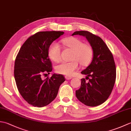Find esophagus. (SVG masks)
Returning a JSON list of instances; mask_svg holds the SVG:
<instances>
[{"mask_svg":"<svg viewBox=\"0 0 131 131\" xmlns=\"http://www.w3.org/2000/svg\"><path fill=\"white\" fill-rule=\"evenodd\" d=\"M72 78V77H70V76H68V75H66L65 76V79L66 80H70Z\"/></svg>","mask_w":131,"mask_h":131,"instance_id":"1","label":"esophagus"}]
</instances>
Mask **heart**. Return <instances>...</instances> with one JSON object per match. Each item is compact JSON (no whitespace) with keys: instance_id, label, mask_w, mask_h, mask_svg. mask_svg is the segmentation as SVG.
Returning <instances> with one entry per match:
<instances>
[{"instance_id":"obj_1","label":"heart","mask_w":131,"mask_h":131,"mask_svg":"<svg viewBox=\"0 0 131 131\" xmlns=\"http://www.w3.org/2000/svg\"><path fill=\"white\" fill-rule=\"evenodd\" d=\"M62 43L73 50L71 61H62L56 66L58 73L71 75L78 68L79 62L82 66H86L91 62L93 56V49L89 44L84 43L83 40L76 37L63 39ZM48 54L51 59L57 62L61 58V49L58 43L53 42L48 50Z\"/></svg>"}]
</instances>
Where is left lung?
<instances>
[{"label":"left lung","instance_id":"1","mask_svg":"<svg viewBox=\"0 0 131 131\" xmlns=\"http://www.w3.org/2000/svg\"><path fill=\"white\" fill-rule=\"evenodd\" d=\"M87 39L93 49L90 65L81 73L87 75L81 79V85L75 94L79 101L89 106H96L106 101L112 93L116 79L113 56L102 39L87 31L74 32ZM90 78L89 79V77Z\"/></svg>","mask_w":131,"mask_h":131}]
</instances>
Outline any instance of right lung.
Listing matches in <instances>:
<instances>
[{
	"label": "right lung",
	"mask_w": 131,
	"mask_h": 131,
	"mask_svg": "<svg viewBox=\"0 0 131 131\" xmlns=\"http://www.w3.org/2000/svg\"><path fill=\"white\" fill-rule=\"evenodd\" d=\"M63 34L56 31L36 33L25 41L17 55L14 69L17 87L24 99L33 106L41 107L49 104L65 81L61 74L41 78L52 70L48 54L49 47Z\"/></svg>",
	"instance_id": "1"
}]
</instances>
